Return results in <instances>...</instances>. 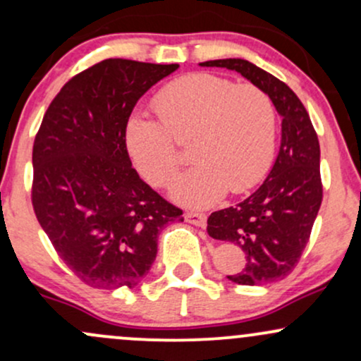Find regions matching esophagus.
<instances>
[{
	"mask_svg": "<svg viewBox=\"0 0 361 361\" xmlns=\"http://www.w3.org/2000/svg\"><path fill=\"white\" fill-rule=\"evenodd\" d=\"M185 221L188 224H193V226H197V227H205L207 226V215L202 212H193V210H190V212L185 214Z\"/></svg>",
	"mask_w": 361,
	"mask_h": 361,
	"instance_id": "1",
	"label": "esophagus"
}]
</instances>
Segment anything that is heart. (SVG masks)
<instances>
[{
    "label": "heart",
    "mask_w": 361,
    "mask_h": 361,
    "mask_svg": "<svg viewBox=\"0 0 361 361\" xmlns=\"http://www.w3.org/2000/svg\"><path fill=\"white\" fill-rule=\"evenodd\" d=\"M157 122L132 118L126 142L144 180L166 188L183 163L178 146H188L195 166L176 181L180 204L207 207L224 193L258 185L271 166L276 110L258 86L193 73L168 82L152 102Z\"/></svg>",
    "instance_id": "b5f03b06"
}]
</instances>
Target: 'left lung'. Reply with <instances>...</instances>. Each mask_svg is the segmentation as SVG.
<instances>
[{"label":"left lung","instance_id":"1","mask_svg":"<svg viewBox=\"0 0 361 361\" xmlns=\"http://www.w3.org/2000/svg\"><path fill=\"white\" fill-rule=\"evenodd\" d=\"M200 66L238 71L268 93L281 117V144L270 175L241 204L210 214L207 233L246 252L243 270L227 276L234 283L285 279L299 263L322 202L317 134L299 97L252 62L217 59Z\"/></svg>","mask_w":361,"mask_h":361}]
</instances>
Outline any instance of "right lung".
<instances>
[{
	"label": "right lung",
	"instance_id": "add662e5",
	"mask_svg": "<svg viewBox=\"0 0 361 361\" xmlns=\"http://www.w3.org/2000/svg\"><path fill=\"white\" fill-rule=\"evenodd\" d=\"M180 68L105 59L71 78L35 135L32 205L66 267L93 288H134L151 270L157 235L183 222L132 168L126 144L135 103Z\"/></svg>",
	"mask_w": 361,
	"mask_h": 361
}]
</instances>
